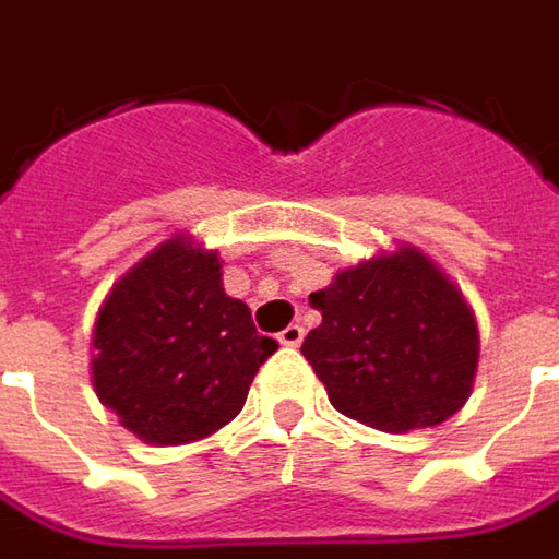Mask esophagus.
Returning a JSON list of instances; mask_svg holds the SVG:
<instances>
[{
	"instance_id": "1",
	"label": "esophagus",
	"mask_w": 559,
	"mask_h": 559,
	"mask_svg": "<svg viewBox=\"0 0 559 559\" xmlns=\"http://www.w3.org/2000/svg\"><path fill=\"white\" fill-rule=\"evenodd\" d=\"M302 336H306V330L299 328V324H290V328H284L278 333V343L287 345V348H296V345L302 343Z\"/></svg>"
}]
</instances>
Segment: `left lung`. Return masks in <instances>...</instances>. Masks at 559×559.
<instances>
[{
  "instance_id": "left-lung-1",
  "label": "left lung",
  "mask_w": 559,
  "mask_h": 559,
  "mask_svg": "<svg viewBox=\"0 0 559 559\" xmlns=\"http://www.w3.org/2000/svg\"><path fill=\"white\" fill-rule=\"evenodd\" d=\"M309 302L321 324L306 336L302 355L343 416L413 431L450 419L468 401L477 324L419 250L345 269Z\"/></svg>"
}]
</instances>
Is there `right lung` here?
<instances>
[{
    "label": "right lung",
    "mask_w": 559,
    "mask_h": 559,
    "mask_svg": "<svg viewBox=\"0 0 559 559\" xmlns=\"http://www.w3.org/2000/svg\"><path fill=\"white\" fill-rule=\"evenodd\" d=\"M278 343L223 290L211 250L170 238L112 287L94 324V389L150 443H189L231 423Z\"/></svg>",
    "instance_id": "obj_1"
}]
</instances>
